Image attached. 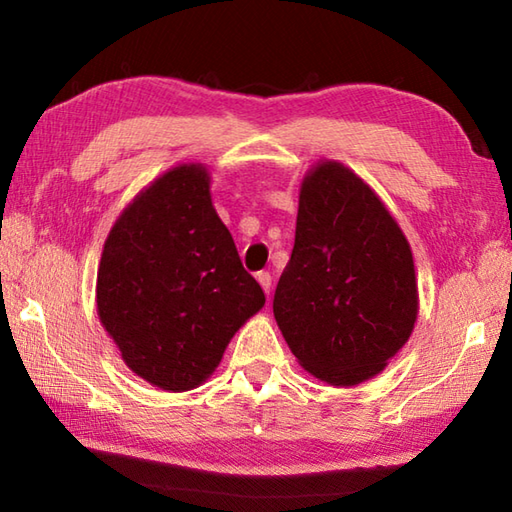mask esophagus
Wrapping results in <instances>:
<instances>
[{
	"label": "esophagus",
	"instance_id": "obj_1",
	"mask_svg": "<svg viewBox=\"0 0 512 512\" xmlns=\"http://www.w3.org/2000/svg\"><path fill=\"white\" fill-rule=\"evenodd\" d=\"M257 281H259V286H262L266 295H270V290H273V277H270L268 273H259Z\"/></svg>",
	"mask_w": 512,
	"mask_h": 512
}]
</instances>
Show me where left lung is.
Segmentation results:
<instances>
[{
  "label": "left lung",
  "mask_w": 512,
  "mask_h": 512,
  "mask_svg": "<svg viewBox=\"0 0 512 512\" xmlns=\"http://www.w3.org/2000/svg\"><path fill=\"white\" fill-rule=\"evenodd\" d=\"M411 246L387 204L339 160L301 180L295 248L273 312L299 365L332 387L385 372L418 319Z\"/></svg>",
  "instance_id": "8db88e82"
}]
</instances>
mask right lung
Listing matches in <instances>:
<instances>
[{
  "instance_id": "add662e5",
  "label": "right lung",
  "mask_w": 512,
  "mask_h": 512,
  "mask_svg": "<svg viewBox=\"0 0 512 512\" xmlns=\"http://www.w3.org/2000/svg\"><path fill=\"white\" fill-rule=\"evenodd\" d=\"M264 303L202 162H180L140 189L105 239L96 312L125 365L162 391L206 383Z\"/></svg>"
}]
</instances>
